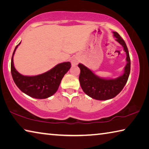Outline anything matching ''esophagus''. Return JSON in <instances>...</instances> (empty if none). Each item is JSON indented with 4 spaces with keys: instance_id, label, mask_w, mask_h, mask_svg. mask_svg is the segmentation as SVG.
<instances>
[{
    "instance_id": "esophagus-1",
    "label": "esophagus",
    "mask_w": 149,
    "mask_h": 149,
    "mask_svg": "<svg viewBox=\"0 0 149 149\" xmlns=\"http://www.w3.org/2000/svg\"><path fill=\"white\" fill-rule=\"evenodd\" d=\"M72 64L73 65H77L78 64V60L77 58H74L72 60Z\"/></svg>"
}]
</instances>
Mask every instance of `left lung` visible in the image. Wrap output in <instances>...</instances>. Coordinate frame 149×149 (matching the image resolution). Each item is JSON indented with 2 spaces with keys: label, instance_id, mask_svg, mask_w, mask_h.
<instances>
[{
  "label": "left lung",
  "instance_id": "obj_1",
  "mask_svg": "<svg viewBox=\"0 0 149 149\" xmlns=\"http://www.w3.org/2000/svg\"><path fill=\"white\" fill-rule=\"evenodd\" d=\"M113 33L116 37V41L123 47L127 56V64L122 75L116 79H104L98 77L84 64H78L80 68L79 80L81 87L85 94L96 100H105L115 97L124 87L130 75L131 61L127 45L117 32H113Z\"/></svg>",
  "mask_w": 149,
  "mask_h": 149
}]
</instances>
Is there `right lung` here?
<instances>
[{
  "mask_svg": "<svg viewBox=\"0 0 149 149\" xmlns=\"http://www.w3.org/2000/svg\"><path fill=\"white\" fill-rule=\"evenodd\" d=\"M19 45L15 48L11 60V74L14 83L22 92L35 99L51 97L57 91L63 77L71 68V63H60L44 74L25 76L20 74L14 65L13 56Z\"/></svg>",
  "mask_w": 149,
  "mask_h": 149,
  "instance_id": "add662e5",
  "label": "right lung"
}]
</instances>
